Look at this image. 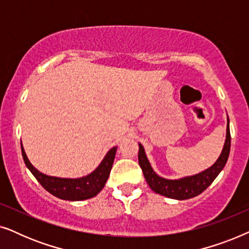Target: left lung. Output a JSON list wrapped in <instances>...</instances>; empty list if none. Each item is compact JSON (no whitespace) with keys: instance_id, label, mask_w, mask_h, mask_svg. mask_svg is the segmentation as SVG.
<instances>
[{"instance_id":"obj_1","label":"left lung","mask_w":249,"mask_h":249,"mask_svg":"<svg viewBox=\"0 0 249 249\" xmlns=\"http://www.w3.org/2000/svg\"><path fill=\"white\" fill-rule=\"evenodd\" d=\"M230 144L231 136L229 128V119H228L227 139L226 142H224L222 153H221L217 161L210 169L205 170L202 173H198V175L193 177H187V178L179 180H166L156 175L152 170L151 165H149L147 158L145 155L144 148H142L141 144H139L138 151V162L142 170V173H144L146 181H147L148 186L151 187L153 192L158 193L160 195L169 197V198L188 199L202 194L214 181V179L221 172V170L224 168V165H226L228 161L230 153Z\"/></svg>"}]
</instances>
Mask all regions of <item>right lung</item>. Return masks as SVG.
<instances>
[{
	"mask_svg": "<svg viewBox=\"0 0 249 249\" xmlns=\"http://www.w3.org/2000/svg\"><path fill=\"white\" fill-rule=\"evenodd\" d=\"M22 158L25 161L27 168H28L40 185L45 188L47 192L52 194L57 198L66 200H84L96 196L98 193L103 189L105 182L110 176L112 164H113L115 152L117 147L111 148L105 155V158L100 166L84 178L79 179H62L56 177H50L43 175L30 164L27 159L26 153L21 147Z\"/></svg>",
	"mask_w": 249,
	"mask_h": 249,
	"instance_id": "1",
	"label": "right lung"
}]
</instances>
